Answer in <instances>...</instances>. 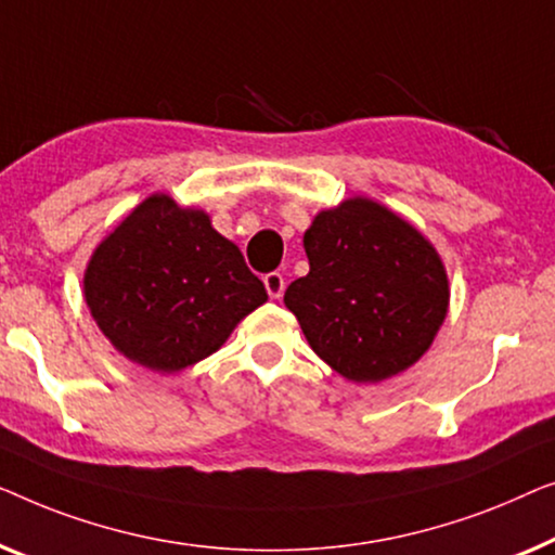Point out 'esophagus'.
Listing matches in <instances>:
<instances>
[{"mask_svg": "<svg viewBox=\"0 0 555 555\" xmlns=\"http://www.w3.org/2000/svg\"><path fill=\"white\" fill-rule=\"evenodd\" d=\"M263 286H267L271 299H281V296H284L286 281H284V276L279 274V271H271V274L263 276Z\"/></svg>", "mask_w": 555, "mask_h": 555, "instance_id": "esophagus-1", "label": "esophagus"}]
</instances>
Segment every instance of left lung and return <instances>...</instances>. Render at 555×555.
Returning a JSON list of instances; mask_svg holds the SVG:
<instances>
[{
  "label": "left lung",
  "mask_w": 555,
  "mask_h": 555,
  "mask_svg": "<svg viewBox=\"0 0 555 555\" xmlns=\"http://www.w3.org/2000/svg\"><path fill=\"white\" fill-rule=\"evenodd\" d=\"M309 274L284 304L309 347L352 382H382L417 362L448 317L440 254L392 210L347 198L304 233Z\"/></svg>",
  "instance_id": "1"
}]
</instances>
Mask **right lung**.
<instances>
[{"instance_id": "1", "label": "right lung", "mask_w": 555, "mask_h": 555, "mask_svg": "<svg viewBox=\"0 0 555 555\" xmlns=\"http://www.w3.org/2000/svg\"><path fill=\"white\" fill-rule=\"evenodd\" d=\"M82 286L111 345L163 374L214 354L269 299L206 210L181 208L166 193L145 198L100 241Z\"/></svg>"}]
</instances>
